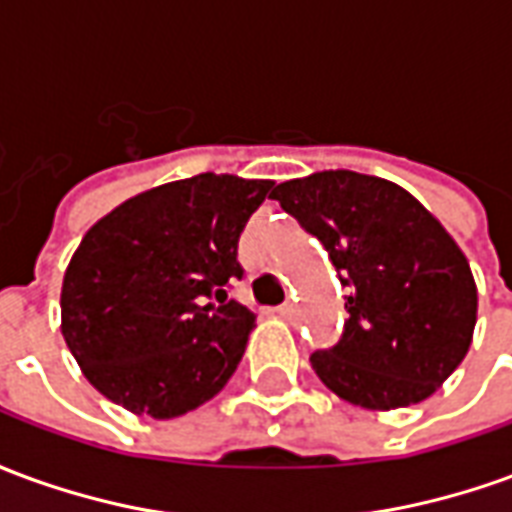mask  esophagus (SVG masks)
I'll use <instances>...</instances> for the list:
<instances>
[{"label":"esophagus","instance_id":"obj_1","mask_svg":"<svg viewBox=\"0 0 512 512\" xmlns=\"http://www.w3.org/2000/svg\"><path fill=\"white\" fill-rule=\"evenodd\" d=\"M277 312L279 315H282V318H296V312H299V307H296V304H293V301H285V304H282V307H277Z\"/></svg>","mask_w":512,"mask_h":512}]
</instances>
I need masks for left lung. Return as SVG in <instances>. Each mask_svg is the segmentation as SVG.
<instances>
[{"label": "left lung", "instance_id": "8db88e82", "mask_svg": "<svg viewBox=\"0 0 512 512\" xmlns=\"http://www.w3.org/2000/svg\"><path fill=\"white\" fill-rule=\"evenodd\" d=\"M332 257L345 301L340 343L310 356L334 395L370 411L422 403L461 365L477 323L469 260L397 183L323 169L271 191Z\"/></svg>", "mask_w": 512, "mask_h": 512}]
</instances>
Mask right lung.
Instances as JSON below:
<instances>
[{"label":"right lung","mask_w":512,"mask_h":512,"mask_svg":"<svg viewBox=\"0 0 512 512\" xmlns=\"http://www.w3.org/2000/svg\"><path fill=\"white\" fill-rule=\"evenodd\" d=\"M274 180L202 172L120 202L84 233L62 279V337L84 378L136 417L219 395L255 312L227 299L238 238Z\"/></svg>","instance_id":"right-lung-1"}]
</instances>
